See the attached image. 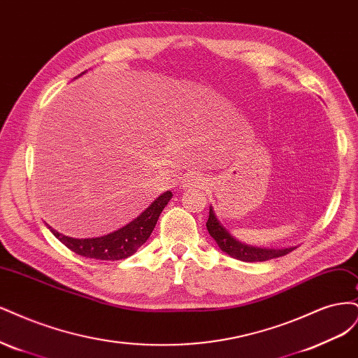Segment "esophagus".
Instances as JSON below:
<instances>
[{
    "label": "esophagus",
    "instance_id": "1",
    "mask_svg": "<svg viewBox=\"0 0 358 358\" xmlns=\"http://www.w3.org/2000/svg\"><path fill=\"white\" fill-rule=\"evenodd\" d=\"M205 186V177L199 172H192V174L184 176L182 178V187L184 189H196Z\"/></svg>",
    "mask_w": 358,
    "mask_h": 358
}]
</instances>
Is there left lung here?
Listing matches in <instances>:
<instances>
[{
  "label": "left lung",
  "mask_w": 358,
  "mask_h": 358,
  "mask_svg": "<svg viewBox=\"0 0 358 358\" xmlns=\"http://www.w3.org/2000/svg\"><path fill=\"white\" fill-rule=\"evenodd\" d=\"M206 229H208V234L214 238L217 245L220 247L222 251H224L230 257H235L242 262H266L275 257L285 256L294 250V247L275 250V248H260V247H251L247 244H242V242L235 239L229 234V230L218 222L213 206H210V217H208V222H206Z\"/></svg>",
  "instance_id": "obj_1"
}]
</instances>
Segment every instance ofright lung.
<instances>
[{"label": "right lung", "mask_w": 358, "mask_h": 358, "mask_svg": "<svg viewBox=\"0 0 358 358\" xmlns=\"http://www.w3.org/2000/svg\"><path fill=\"white\" fill-rule=\"evenodd\" d=\"M171 198L172 193L169 190L162 193L135 220L106 236L77 239L59 234L49 224L48 227L66 248H70L78 256L96 260H122L132 256L150 238L160 213L164 211Z\"/></svg>", "instance_id": "right-lung-1"}]
</instances>
